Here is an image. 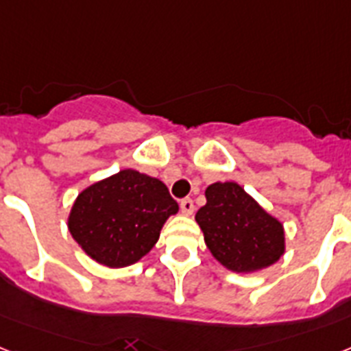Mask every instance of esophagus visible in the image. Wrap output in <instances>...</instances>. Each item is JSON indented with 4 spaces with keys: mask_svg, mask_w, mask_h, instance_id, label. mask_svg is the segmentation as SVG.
Wrapping results in <instances>:
<instances>
[{
    "mask_svg": "<svg viewBox=\"0 0 351 351\" xmlns=\"http://www.w3.org/2000/svg\"><path fill=\"white\" fill-rule=\"evenodd\" d=\"M179 206H181V211H182V213H184V215H192V213H193V201H192V199H190V197H186V199H182Z\"/></svg>",
    "mask_w": 351,
    "mask_h": 351,
    "instance_id": "1",
    "label": "esophagus"
}]
</instances>
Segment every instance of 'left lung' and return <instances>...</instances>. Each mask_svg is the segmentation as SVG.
<instances>
[{
    "instance_id": "left-lung-1",
    "label": "left lung",
    "mask_w": 351,
    "mask_h": 351,
    "mask_svg": "<svg viewBox=\"0 0 351 351\" xmlns=\"http://www.w3.org/2000/svg\"><path fill=\"white\" fill-rule=\"evenodd\" d=\"M197 224L215 260L234 273H254L285 253L283 224L237 182H213Z\"/></svg>"
}]
</instances>
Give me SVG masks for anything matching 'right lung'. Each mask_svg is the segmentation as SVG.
Segmentation results:
<instances>
[{
  "mask_svg": "<svg viewBox=\"0 0 351 351\" xmlns=\"http://www.w3.org/2000/svg\"><path fill=\"white\" fill-rule=\"evenodd\" d=\"M178 210L165 182L127 169L78 193L68 230L95 262L127 267L154 247L163 224Z\"/></svg>",
  "mask_w": 351,
  "mask_h": 351,
  "instance_id": "obj_1",
  "label": "right lung"
}]
</instances>
